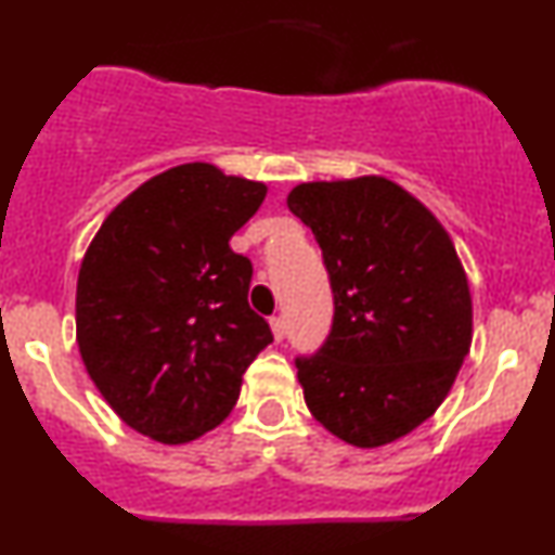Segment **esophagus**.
<instances>
[{"label":"esophagus","instance_id":"obj_1","mask_svg":"<svg viewBox=\"0 0 555 555\" xmlns=\"http://www.w3.org/2000/svg\"><path fill=\"white\" fill-rule=\"evenodd\" d=\"M271 331H273V336H276V341L284 339V334H286V321H284V315H273V318H271Z\"/></svg>","mask_w":555,"mask_h":555}]
</instances>
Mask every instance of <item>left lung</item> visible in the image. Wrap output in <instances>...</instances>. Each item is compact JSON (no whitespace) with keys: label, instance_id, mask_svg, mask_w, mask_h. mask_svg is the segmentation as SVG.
Instances as JSON below:
<instances>
[{"label":"left lung","instance_id":"left-lung-1","mask_svg":"<svg viewBox=\"0 0 555 555\" xmlns=\"http://www.w3.org/2000/svg\"><path fill=\"white\" fill-rule=\"evenodd\" d=\"M313 229L334 318L297 354L305 404L341 441L373 449L425 423L473 344V299L446 229L384 177L305 182L286 197Z\"/></svg>","mask_w":555,"mask_h":555}]
</instances>
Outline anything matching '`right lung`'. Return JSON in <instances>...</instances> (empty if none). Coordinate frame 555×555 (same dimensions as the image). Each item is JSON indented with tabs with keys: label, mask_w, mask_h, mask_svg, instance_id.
Here are the masks:
<instances>
[{
	"label": "right lung",
	"mask_w": 555,
	"mask_h": 555,
	"mask_svg": "<svg viewBox=\"0 0 555 555\" xmlns=\"http://www.w3.org/2000/svg\"><path fill=\"white\" fill-rule=\"evenodd\" d=\"M263 182L182 164L106 216L78 276V347L130 428L188 443L237 404L242 375L273 341L247 305L253 263L229 247Z\"/></svg>",
	"instance_id": "right-lung-1"
}]
</instances>
